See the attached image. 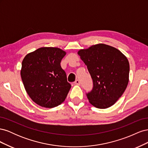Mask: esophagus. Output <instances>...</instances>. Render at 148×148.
I'll list each match as a JSON object with an SVG mask.
<instances>
[{
	"label": "esophagus",
	"instance_id": "34e87169",
	"mask_svg": "<svg viewBox=\"0 0 148 148\" xmlns=\"http://www.w3.org/2000/svg\"><path fill=\"white\" fill-rule=\"evenodd\" d=\"M75 84H77V85H80V82L78 79H77L76 81L74 82Z\"/></svg>",
	"mask_w": 148,
	"mask_h": 148
}]
</instances>
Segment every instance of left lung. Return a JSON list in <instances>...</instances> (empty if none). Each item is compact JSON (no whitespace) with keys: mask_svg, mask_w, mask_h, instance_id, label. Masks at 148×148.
I'll list each match as a JSON object with an SVG mask.
<instances>
[{"mask_svg":"<svg viewBox=\"0 0 148 148\" xmlns=\"http://www.w3.org/2000/svg\"><path fill=\"white\" fill-rule=\"evenodd\" d=\"M87 66L93 82L86 96L97 108L113 106L122 96L129 81L130 65L127 58L117 49L98 44L78 52Z\"/></svg>","mask_w":148,"mask_h":148,"instance_id":"8db88e82","label":"left lung"}]
</instances>
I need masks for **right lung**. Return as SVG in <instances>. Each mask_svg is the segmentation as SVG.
<instances>
[{
    "mask_svg": "<svg viewBox=\"0 0 148 148\" xmlns=\"http://www.w3.org/2000/svg\"><path fill=\"white\" fill-rule=\"evenodd\" d=\"M65 55L59 48L44 47L25 57L21 77L26 92L36 104L52 108L65 101L71 88L60 66Z\"/></svg>",
    "mask_w": 148,
    "mask_h": 148,
    "instance_id": "add662e5",
    "label": "right lung"
}]
</instances>
